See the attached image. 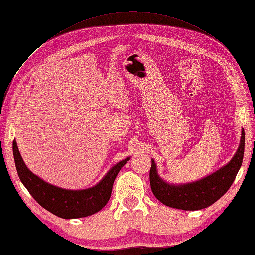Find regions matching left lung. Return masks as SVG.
<instances>
[{
  "label": "left lung",
  "instance_id": "obj_1",
  "mask_svg": "<svg viewBox=\"0 0 255 255\" xmlns=\"http://www.w3.org/2000/svg\"><path fill=\"white\" fill-rule=\"evenodd\" d=\"M245 151V130L242 129L241 141L234 156L217 171L198 181L173 184L161 179L152 158L150 184L153 195L163 204L183 211H198L211 206L219 200L233 184L243 164Z\"/></svg>",
  "mask_w": 255,
  "mask_h": 255
}]
</instances>
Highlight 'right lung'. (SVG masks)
Masks as SVG:
<instances>
[{
    "label": "right lung",
    "instance_id": "obj_1",
    "mask_svg": "<svg viewBox=\"0 0 255 255\" xmlns=\"http://www.w3.org/2000/svg\"><path fill=\"white\" fill-rule=\"evenodd\" d=\"M14 164L20 181L43 208L64 219H76L94 215L109 202L116 176L130 157L113 166L95 186L86 189H65L43 181L26 167L19 152L17 141L12 142Z\"/></svg>",
    "mask_w": 255,
    "mask_h": 255
}]
</instances>
